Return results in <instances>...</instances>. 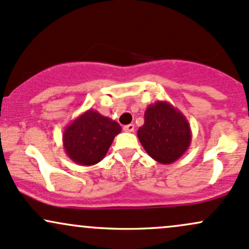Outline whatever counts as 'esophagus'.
I'll use <instances>...</instances> for the list:
<instances>
[{
  "instance_id": "34e87169",
  "label": "esophagus",
  "mask_w": 249,
  "mask_h": 249,
  "mask_svg": "<svg viewBox=\"0 0 249 249\" xmlns=\"http://www.w3.org/2000/svg\"><path fill=\"white\" fill-rule=\"evenodd\" d=\"M124 132H127V133L134 132V124H127V125H124Z\"/></svg>"
}]
</instances>
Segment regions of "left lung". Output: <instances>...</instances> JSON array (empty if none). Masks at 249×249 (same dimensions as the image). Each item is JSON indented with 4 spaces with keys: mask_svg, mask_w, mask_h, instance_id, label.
I'll return each instance as SVG.
<instances>
[{
    "mask_svg": "<svg viewBox=\"0 0 249 249\" xmlns=\"http://www.w3.org/2000/svg\"><path fill=\"white\" fill-rule=\"evenodd\" d=\"M138 138L152 159L168 165L188 151L192 134L181 111L166 101H158L147 107L145 124L139 128Z\"/></svg>",
    "mask_w": 249,
    "mask_h": 249,
    "instance_id": "left-lung-1",
    "label": "left lung"
}]
</instances>
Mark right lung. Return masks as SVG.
I'll return each instance as SVG.
<instances>
[{
  "mask_svg": "<svg viewBox=\"0 0 249 249\" xmlns=\"http://www.w3.org/2000/svg\"><path fill=\"white\" fill-rule=\"evenodd\" d=\"M121 125L89 109L72 120L63 134V146L73 162L83 166L97 164L106 157Z\"/></svg>",
  "mask_w": 249,
  "mask_h": 249,
  "instance_id": "right-lung-1",
  "label": "right lung"
}]
</instances>
